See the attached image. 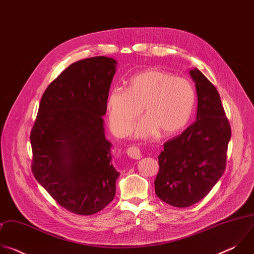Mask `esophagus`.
<instances>
[{
	"mask_svg": "<svg viewBox=\"0 0 254 254\" xmlns=\"http://www.w3.org/2000/svg\"><path fill=\"white\" fill-rule=\"evenodd\" d=\"M127 155L131 158V159H140L141 158V154H140V151L137 147H134V146H131L129 148L127 149Z\"/></svg>",
	"mask_w": 254,
	"mask_h": 254,
	"instance_id": "34e87169",
	"label": "esophagus"
}]
</instances>
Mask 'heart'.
<instances>
[{"instance_id": "b5f03b06", "label": "heart", "mask_w": 254, "mask_h": 254, "mask_svg": "<svg viewBox=\"0 0 254 254\" xmlns=\"http://www.w3.org/2000/svg\"><path fill=\"white\" fill-rule=\"evenodd\" d=\"M195 103L191 83L162 69L152 68L134 75L127 89L115 87L107 98L108 123L119 136H125L133 124L146 115L135 128L138 137L157 133L173 135L188 124Z\"/></svg>"}]
</instances>
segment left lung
I'll list each match as a JSON object with an SVG mask.
<instances>
[{"mask_svg":"<svg viewBox=\"0 0 254 254\" xmlns=\"http://www.w3.org/2000/svg\"><path fill=\"white\" fill-rule=\"evenodd\" d=\"M198 106L196 122L164 143L155 180L157 196L179 208L199 202L218 182L226 168L231 127L220 95L198 69L190 70Z\"/></svg>","mask_w":254,"mask_h":254,"instance_id":"8db88e82","label":"left lung"}]
</instances>
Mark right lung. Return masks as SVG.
Instances as JSON below:
<instances>
[{"label":"right lung","instance_id":"obj_1","mask_svg":"<svg viewBox=\"0 0 254 254\" xmlns=\"http://www.w3.org/2000/svg\"><path fill=\"white\" fill-rule=\"evenodd\" d=\"M117 61L96 56L69 65L44 91L31 129L35 179L67 211L92 215L116 195L120 173L102 116Z\"/></svg>","mask_w":254,"mask_h":254}]
</instances>
